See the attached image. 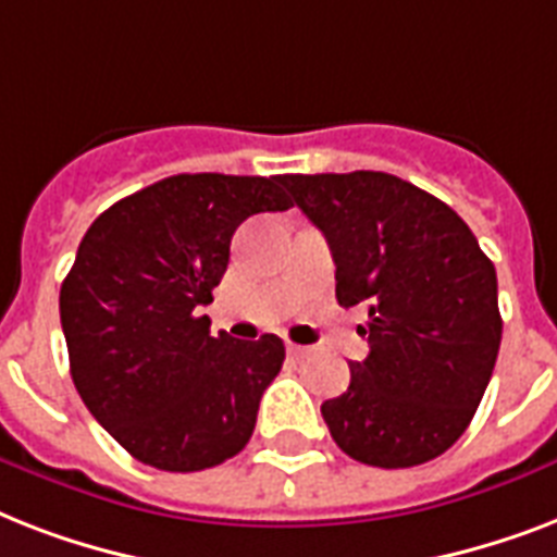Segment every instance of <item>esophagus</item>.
<instances>
[{"label":"esophagus","instance_id":"34e87169","mask_svg":"<svg viewBox=\"0 0 557 557\" xmlns=\"http://www.w3.org/2000/svg\"><path fill=\"white\" fill-rule=\"evenodd\" d=\"M286 349H288V356H295V358H304L306 352H309V347H300V344H292V341L286 344Z\"/></svg>","mask_w":557,"mask_h":557}]
</instances>
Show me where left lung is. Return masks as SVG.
Masks as SVG:
<instances>
[{"instance_id": "1", "label": "left lung", "mask_w": 557, "mask_h": 557, "mask_svg": "<svg viewBox=\"0 0 557 557\" xmlns=\"http://www.w3.org/2000/svg\"><path fill=\"white\" fill-rule=\"evenodd\" d=\"M330 243L335 297L367 306L370 356L323 401L338 448L375 468L440 457L466 433L500 349L497 271L471 227L405 178L280 176Z\"/></svg>"}]
</instances>
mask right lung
<instances>
[{"instance_id": "1", "label": "right lung", "mask_w": 557, "mask_h": 557, "mask_svg": "<svg viewBox=\"0 0 557 557\" xmlns=\"http://www.w3.org/2000/svg\"><path fill=\"white\" fill-rule=\"evenodd\" d=\"M280 176L182 173L115 201L83 236L60 288L74 387L112 440L161 471L236 457L283 367L277 335H210L199 314L253 213L288 210Z\"/></svg>"}]
</instances>
